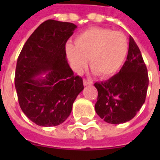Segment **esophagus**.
Segmentation results:
<instances>
[{"instance_id":"34e87169","label":"esophagus","mask_w":160,"mask_h":160,"mask_svg":"<svg viewBox=\"0 0 160 160\" xmlns=\"http://www.w3.org/2000/svg\"><path fill=\"white\" fill-rule=\"evenodd\" d=\"M83 84H84V86H90V85H92V80H84Z\"/></svg>"}]
</instances>
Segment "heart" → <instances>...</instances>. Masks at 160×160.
<instances>
[{
	"label": "heart",
	"instance_id": "heart-1",
	"mask_svg": "<svg viewBox=\"0 0 160 160\" xmlns=\"http://www.w3.org/2000/svg\"><path fill=\"white\" fill-rule=\"evenodd\" d=\"M128 42L119 32L103 27H92L74 38V45L68 43L66 54L73 68L81 73L88 63L93 73L101 78L115 75L126 61Z\"/></svg>",
	"mask_w": 160,
	"mask_h": 160
}]
</instances>
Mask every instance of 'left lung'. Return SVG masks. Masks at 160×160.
Segmentation results:
<instances>
[{
	"label": "left lung",
	"instance_id": "left-lung-1",
	"mask_svg": "<svg viewBox=\"0 0 160 160\" xmlns=\"http://www.w3.org/2000/svg\"><path fill=\"white\" fill-rule=\"evenodd\" d=\"M148 82L147 67L139 47L130 36L127 60L119 73L104 82L94 84L98 90L97 114L108 123L130 121L145 103Z\"/></svg>",
	"mask_w": 160,
	"mask_h": 160
}]
</instances>
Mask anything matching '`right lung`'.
Segmentation results:
<instances>
[{
	"mask_svg": "<svg viewBox=\"0 0 160 160\" xmlns=\"http://www.w3.org/2000/svg\"><path fill=\"white\" fill-rule=\"evenodd\" d=\"M76 25L49 19L30 36L17 61L15 88L19 106L42 127L62 123L69 117L83 80L68 63L65 45Z\"/></svg>",
	"mask_w": 160,
	"mask_h": 160,
	"instance_id": "right-lung-1",
	"label": "right lung"
}]
</instances>
